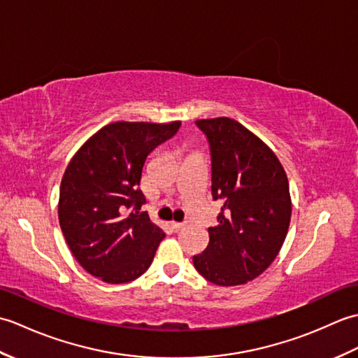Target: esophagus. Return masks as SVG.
Here are the masks:
<instances>
[{"instance_id":"34e87169","label":"esophagus","mask_w":358,"mask_h":358,"mask_svg":"<svg viewBox=\"0 0 358 358\" xmlns=\"http://www.w3.org/2000/svg\"><path fill=\"white\" fill-rule=\"evenodd\" d=\"M171 227H172V231L173 232H178V231H181L185 227V224L183 223H177V222H172L171 223Z\"/></svg>"}]
</instances>
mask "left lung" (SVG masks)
Segmentation results:
<instances>
[{"label":"left lung","mask_w":358,"mask_h":358,"mask_svg":"<svg viewBox=\"0 0 358 358\" xmlns=\"http://www.w3.org/2000/svg\"><path fill=\"white\" fill-rule=\"evenodd\" d=\"M210 149L212 199L218 224L209 245L194 255L195 269L210 283L237 286L275 260L291 222V195L283 166L266 144L227 117L195 121Z\"/></svg>","instance_id":"obj_1"}]
</instances>
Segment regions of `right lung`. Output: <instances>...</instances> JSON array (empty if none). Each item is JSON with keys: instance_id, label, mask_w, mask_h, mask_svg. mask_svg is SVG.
Instances as JSON below:
<instances>
[{"instance_id": "right-lung-1", "label": "right lung", "mask_w": 358, "mask_h": 358, "mask_svg": "<svg viewBox=\"0 0 358 358\" xmlns=\"http://www.w3.org/2000/svg\"><path fill=\"white\" fill-rule=\"evenodd\" d=\"M181 123H127L100 129L73 155L59 187L58 218L77 262L106 283L148 271L164 232L141 212L143 166Z\"/></svg>"}]
</instances>
